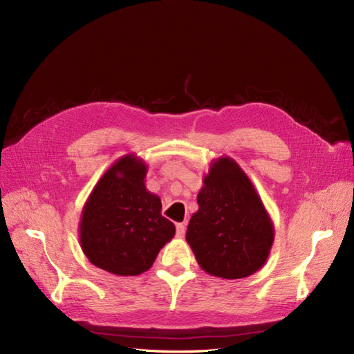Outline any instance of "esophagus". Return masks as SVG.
<instances>
[{
  "instance_id": "esophagus-1",
  "label": "esophagus",
  "mask_w": 354,
  "mask_h": 354,
  "mask_svg": "<svg viewBox=\"0 0 354 354\" xmlns=\"http://www.w3.org/2000/svg\"><path fill=\"white\" fill-rule=\"evenodd\" d=\"M185 233H186V224L185 223H177V226H176L177 238H183Z\"/></svg>"
}]
</instances>
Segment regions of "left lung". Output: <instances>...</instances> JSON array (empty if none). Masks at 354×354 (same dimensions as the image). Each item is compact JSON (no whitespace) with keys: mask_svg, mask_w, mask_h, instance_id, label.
I'll use <instances>...</instances> for the list:
<instances>
[{"mask_svg":"<svg viewBox=\"0 0 354 354\" xmlns=\"http://www.w3.org/2000/svg\"><path fill=\"white\" fill-rule=\"evenodd\" d=\"M186 241L203 272L242 279L269 259L274 227L251 180L234 159L212 160L198 194Z\"/></svg>","mask_w":354,"mask_h":354,"instance_id":"obj_1","label":"left lung"}]
</instances>
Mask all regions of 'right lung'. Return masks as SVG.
I'll return each mask as SVG.
<instances>
[{
  "label": "right lung",
  "mask_w": 354,
  "mask_h": 354,
  "mask_svg": "<svg viewBox=\"0 0 354 354\" xmlns=\"http://www.w3.org/2000/svg\"><path fill=\"white\" fill-rule=\"evenodd\" d=\"M147 165L125 155L106 171L82 208L80 243L91 264L118 276L149 270L176 226L162 217L158 195L146 189Z\"/></svg>",
  "instance_id": "add662e5"
}]
</instances>
